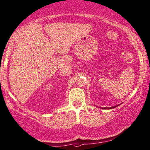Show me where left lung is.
Returning <instances> with one entry per match:
<instances>
[{"label":"left lung","instance_id":"left-lung-1","mask_svg":"<svg viewBox=\"0 0 150 150\" xmlns=\"http://www.w3.org/2000/svg\"><path fill=\"white\" fill-rule=\"evenodd\" d=\"M117 106H115V107H105V108H102V109H113V108L116 107Z\"/></svg>","mask_w":150,"mask_h":150}]
</instances>
